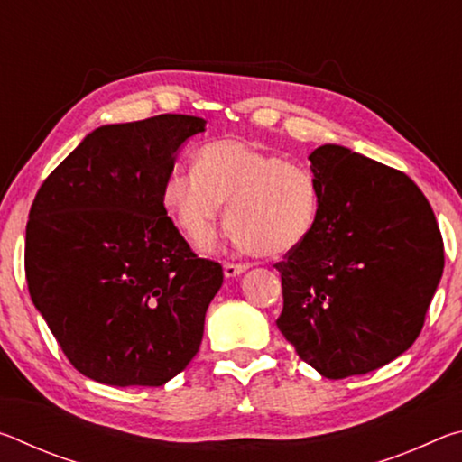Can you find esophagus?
Segmentation results:
<instances>
[{"label":"esophagus","instance_id":"obj_1","mask_svg":"<svg viewBox=\"0 0 462 462\" xmlns=\"http://www.w3.org/2000/svg\"><path fill=\"white\" fill-rule=\"evenodd\" d=\"M248 269V264H242V263H226L224 264V275L226 277H238L242 275Z\"/></svg>","mask_w":462,"mask_h":462}]
</instances>
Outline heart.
Returning <instances> with one entry per match:
<instances>
[{"instance_id":"heart-1","label":"heart","mask_w":462,"mask_h":462,"mask_svg":"<svg viewBox=\"0 0 462 462\" xmlns=\"http://www.w3.org/2000/svg\"><path fill=\"white\" fill-rule=\"evenodd\" d=\"M226 201L232 240L259 259L301 248L319 212L311 173L246 140H212L198 151L195 167H175L162 179V209L198 248L214 238Z\"/></svg>"}]
</instances>
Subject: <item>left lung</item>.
I'll return each instance as SVG.
<instances>
[{
    "label": "left lung",
    "instance_id": "obj_1",
    "mask_svg": "<svg viewBox=\"0 0 462 462\" xmlns=\"http://www.w3.org/2000/svg\"><path fill=\"white\" fill-rule=\"evenodd\" d=\"M319 212L301 248L275 267L277 326L328 379L379 369L421 332L444 245L424 193L402 171L324 144L310 154Z\"/></svg>",
    "mask_w": 462,
    "mask_h": 462
}]
</instances>
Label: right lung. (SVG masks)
<instances>
[{
  "label": "right lung",
  "instance_id": "obj_1",
  "mask_svg": "<svg viewBox=\"0 0 462 462\" xmlns=\"http://www.w3.org/2000/svg\"><path fill=\"white\" fill-rule=\"evenodd\" d=\"M203 130L206 120L183 114L101 126L36 193L28 291L85 377L159 387L198 355L224 271L187 245L161 187L179 148Z\"/></svg>",
  "mask_w": 462,
  "mask_h": 462
}]
</instances>
